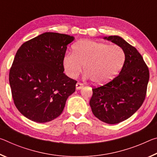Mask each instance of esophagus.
<instances>
[{"mask_svg":"<svg viewBox=\"0 0 157 157\" xmlns=\"http://www.w3.org/2000/svg\"><path fill=\"white\" fill-rule=\"evenodd\" d=\"M84 86V84L81 82H78L76 84V89H80Z\"/></svg>","mask_w":157,"mask_h":157,"instance_id":"obj_1","label":"esophagus"}]
</instances>
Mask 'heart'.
Listing matches in <instances>:
<instances>
[{
  "label": "heart",
  "instance_id": "b5f03b06",
  "mask_svg": "<svg viewBox=\"0 0 157 157\" xmlns=\"http://www.w3.org/2000/svg\"><path fill=\"white\" fill-rule=\"evenodd\" d=\"M125 62V53L117 44L93 40H81L72 46V54L63 58L67 76L75 78L82 71L95 84H103L114 78Z\"/></svg>",
  "mask_w": 157,
  "mask_h": 157
}]
</instances>
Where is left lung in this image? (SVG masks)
Instances as JSON below:
<instances>
[{
	"instance_id": "obj_1",
	"label": "left lung",
	"mask_w": 157,
	"mask_h": 157,
	"mask_svg": "<svg viewBox=\"0 0 157 157\" xmlns=\"http://www.w3.org/2000/svg\"><path fill=\"white\" fill-rule=\"evenodd\" d=\"M104 39L123 49L125 62L113 80L92 89L89 104L96 117L105 123L115 124L130 117L143 105L150 73L141 54L123 38L110 36Z\"/></svg>"
}]
</instances>
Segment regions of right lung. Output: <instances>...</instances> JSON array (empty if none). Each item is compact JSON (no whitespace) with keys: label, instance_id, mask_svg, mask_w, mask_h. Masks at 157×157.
I'll return each instance as SVG.
<instances>
[{"label":"right lung","instance_id":"obj_1","mask_svg":"<svg viewBox=\"0 0 157 157\" xmlns=\"http://www.w3.org/2000/svg\"><path fill=\"white\" fill-rule=\"evenodd\" d=\"M74 37L47 32L21 44L10 70L9 82L16 108L38 123L60 115L76 80L63 73V58Z\"/></svg>","mask_w":157,"mask_h":157}]
</instances>
